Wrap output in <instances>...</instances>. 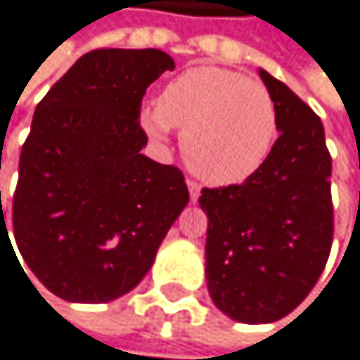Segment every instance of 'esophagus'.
Returning <instances> with one entry per match:
<instances>
[{
    "instance_id": "34e87169",
    "label": "esophagus",
    "mask_w": 360,
    "mask_h": 360,
    "mask_svg": "<svg viewBox=\"0 0 360 360\" xmlns=\"http://www.w3.org/2000/svg\"><path fill=\"white\" fill-rule=\"evenodd\" d=\"M188 190H190L192 202H196V200H198V194H200V186H198L196 181H188Z\"/></svg>"
}]
</instances>
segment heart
Here are the masks:
<instances>
[{"label": "heart", "instance_id": "heart-1", "mask_svg": "<svg viewBox=\"0 0 360 360\" xmlns=\"http://www.w3.org/2000/svg\"><path fill=\"white\" fill-rule=\"evenodd\" d=\"M146 136L168 144L181 131L190 170L212 186H235L252 176L276 142V105L268 88L220 66H192L170 79L160 103L138 114Z\"/></svg>", "mask_w": 360, "mask_h": 360}]
</instances>
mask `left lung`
<instances>
[{
	"instance_id": "8db88e82",
	"label": "left lung",
	"mask_w": 360,
	"mask_h": 360,
	"mask_svg": "<svg viewBox=\"0 0 360 360\" xmlns=\"http://www.w3.org/2000/svg\"><path fill=\"white\" fill-rule=\"evenodd\" d=\"M276 105L278 140L240 186L202 188L205 278L235 322L270 324L292 313L320 278L333 244L330 153L317 114L259 68Z\"/></svg>"
}]
</instances>
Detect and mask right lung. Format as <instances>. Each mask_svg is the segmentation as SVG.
I'll use <instances>...</instances> for the list:
<instances>
[{"label": "right lung", "mask_w": 360, "mask_h": 360, "mask_svg": "<svg viewBox=\"0 0 360 360\" xmlns=\"http://www.w3.org/2000/svg\"><path fill=\"white\" fill-rule=\"evenodd\" d=\"M172 68L160 49H94L36 105L12 229L27 268L62 300L131 292L190 200L181 170L142 153V96Z\"/></svg>", "instance_id": "right-lung-1"}]
</instances>
